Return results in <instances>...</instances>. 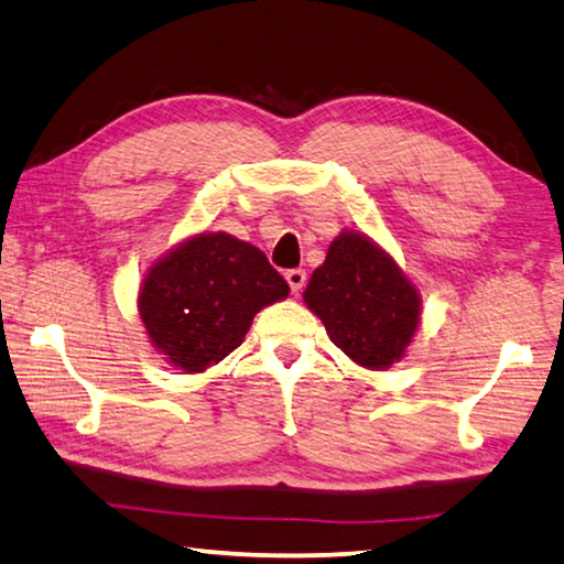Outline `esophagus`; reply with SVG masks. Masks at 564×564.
I'll return each mask as SVG.
<instances>
[{
    "instance_id": "1",
    "label": "esophagus",
    "mask_w": 564,
    "mask_h": 564,
    "mask_svg": "<svg viewBox=\"0 0 564 564\" xmlns=\"http://www.w3.org/2000/svg\"><path fill=\"white\" fill-rule=\"evenodd\" d=\"M284 280H288L290 290L294 294H300L304 290V284H307V272H304V270H288V272H284Z\"/></svg>"
}]
</instances>
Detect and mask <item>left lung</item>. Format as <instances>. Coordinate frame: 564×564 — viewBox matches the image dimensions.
I'll list each match as a JSON object with an SVG mask.
<instances>
[{
  "label": "left lung",
  "mask_w": 564,
  "mask_h": 564,
  "mask_svg": "<svg viewBox=\"0 0 564 564\" xmlns=\"http://www.w3.org/2000/svg\"><path fill=\"white\" fill-rule=\"evenodd\" d=\"M304 302L349 359L377 371L406 354L421 317L419 290L393 257L367 235L349 230L329 245Z\"/></svg>",
  "instance_id": "8db88e82"
}]
</instances>
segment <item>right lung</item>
Listing matches in <instances>:
<instances>
[{"label":"right lung","mask_w":564,"mask_h":564,"mask_svg":"<svg viewBox=\"0 0 564 564\" xmlns=\"http://www.w3.org/2000/svg\"><path fill=\"white\" fill-rule=\"evenodd\" d=\"M290 294L262 250L227 232H200L148 270L138 312L153 347L185 373L223 361L254 314Z\"/></svg>","instance_id":"right-lung-1"}]
</instances>
